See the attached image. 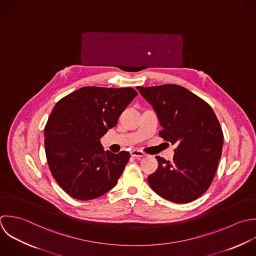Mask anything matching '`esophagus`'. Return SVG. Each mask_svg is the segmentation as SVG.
Returning a JSON list of instances; mask_svg holds the SVG:
<instances>
[{
    "mask_svg": "<svg viewBox=\"0 0 256 256\" xmlns=\"http://www.w3.org/2000/svg\"><path fill=\"white\" fill-rule=\"evenodd\" d=\"M130 156L134 158H144L146 156V154L140 150H134L130 152Z\"/></svg>",
    "mask_w": 256,
    "mask_h": 256,
    "instance_id": "1",
    "label": "esophagus"
}]
</instances>
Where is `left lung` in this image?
Masks as SVG:
<instances>
[{"label":"left lung","mask_w":256,"mask_h":256,"mask_svg":"<svg viewBox=\"0 0 256 256\" xmlns=\"http://www.w3.org/2000/svg\"><path fill=\"white\" fill-rule=\"evenodd\" d=\"M154 108L166 142L176 146L172 162L156 156L158 170L148 178L162 198L188 204L210 186L222 158L224 132L212 106L178 84L136 86Z\"/></svg>","instance_id":"obj_1"}]
</instances>
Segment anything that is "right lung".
Instances as JSON below:
<instances>
[{
    "instance_id": "1",
    "label": "right lung",
    "mask_w": 256,
    "mask_h": 256,
    "mask_svg": "<svg viewBox=\"0 0 256 256\" xmlns=\"http://www.w3.org/2000/svg\"><path fill=\"white\" fill-rule=\"evenodd\" d=\"M138 96L132 88L84 86L60 98L44 126L52 176L72 198L90 200L110 192L130 160L128 152H104L100 138Z\"/></svg>"
}]
</instances>
